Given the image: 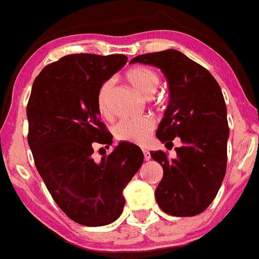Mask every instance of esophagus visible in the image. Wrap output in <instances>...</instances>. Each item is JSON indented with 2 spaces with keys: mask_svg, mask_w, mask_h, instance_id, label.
I'll list each match as a JSON object with an SVG mask.
<instances>
[{
  "mask_svg": "<svg viewBox=\"0 0 259 259\" xmlns=\"http://www.w3.org/2000/svg\"><path fill=\"white\" fill-rule=\"evenodd\" d=\"M143 157H145L146 161H148L151 158V153L147 150H143Z\"/></svg>",
  "mask_w": 259,
  "mask_h": 259,
  "instance_id": "34e87169",
  "label": "esophagus"
}]
</instances>
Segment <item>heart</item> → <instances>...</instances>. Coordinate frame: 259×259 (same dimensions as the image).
Here are the masks:
<instances>
[{
  "mask_svg": "<svg viewBox=\"0 0 259 259\" xmlns=\"http://www.w3.org/2000/svg\"><path fill=\"white\" fill-rule=\"evenodd\" d=\"M124 78L131 85L146 97H150L160 83V76L153 69L148 66L137 65L130 68L124 74ZM113 83L107 80L99 87L97 93V109L106 118L111 117L109 96ZM156 124L151 117H140L136 119L122 121L113 128V135L118 142H128L133 145H146L152 135Z\"/></svg>",
  "mask_w": 259,
  "mask_h": 259,
  "instance_id": "1",
  "label": "heart"
}]
</instances>
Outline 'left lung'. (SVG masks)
Here are the masks:
<instances>
[{"label": "left lung", "mask_w": 259, "mask_h": 259, "mask_svg": "<svg viewBox=\"0 0 259 259\" xmlns=\"http://www.w3.org/2000/svg\"><path fill=\"white\" fill-rule=\"evenodd\" d=\"M131 63L157 66L165 74L170 102L156 136L166 145L176 137L183 142L176 158L151 151L163 168L156 201L170 215H198L215 199L227 171L229 128L222 89L209 70L174 49L138 55Z\"/></svg>", "instance_id": "1"}]
</instances>
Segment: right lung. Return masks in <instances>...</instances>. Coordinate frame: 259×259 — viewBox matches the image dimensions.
<instances>
[{
	"instance_id": "obj_1",
	"label": "right lung",
	"mask_w": 259,
	"mask_h": 259,
	"mask_svg": "<svg viewBox=\"0 0 259 259\" xmlns=\"http://www.w3.org/2000/svg\"><path fill=\"white\" fill-rule=\"evenodd\" d=\"M127 63L126 55L71 54L46 65L27 103V142L54 201L87 227L113 223L124 206L123 189L143 162L138 146L121 142L101 161L94 147L112 138L97 109L104 81Z\"/></svg>"
}]
</instances>
